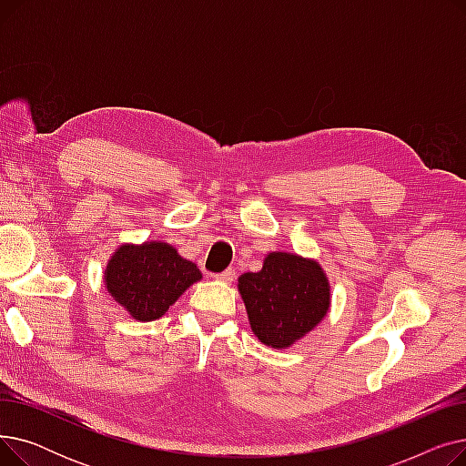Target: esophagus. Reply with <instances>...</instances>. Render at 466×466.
Listing matches in <instances>:
<instances>
[{"label":"esophagus","mask_w":466,"mask_h":466,"mask_svg":"<svg viewBox=\"0 0 466 466\" xmlns=\"http://www.w3.org/2000/svg\"><path fill=\"white\" fill-rule=\"evenodd\" d=\"M213 278H215V279H218V281L232 283V281H234V278H236V272H234V270H225V272H220V274H215Z\"/></svg>","instance_id":"34e87169"}]
</instances>
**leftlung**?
Masks as SVG:
<instances>
[{
    "mask_svg": "<svg viewBox=\"0 0 466 466\" xmlns=\"http://www.w3.org/2000/svg\"><path fill=\"white\" fill-rule=\"evenodd\" d=\"M253 334L264 346L287 350L319 325L330 309V283L313 258L268 253L262 270L238 279Z\"/></svg>",
    "mask_w": 466,
    "mask_h": 466,
    "instance_id": "obj_1",
    "label": "left lung"
}]
</instances>
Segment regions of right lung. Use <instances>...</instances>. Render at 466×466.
<instances>
[{
	"instance_id": "right-lung-1",
	"label": "right lung",
	"mask_w": 466,
	"mask_h": 466,
	"mask_svg": "<svg viewBox=\"0 0 466 466\" xmlns=\"http://www.w3.org/2000/svg\"><path fill=\"white\" fill-rule=\"evenodd\" d=\"M202 272L166 241L122 243L111 255L104 283L111 299L136 321H155Z\"/></svg>"
}]
</instances>
